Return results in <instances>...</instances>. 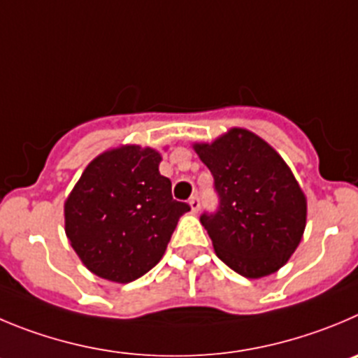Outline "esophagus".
<instances>
[{"instance_id":"1","label":"esophagus","mask_w":358,"mask_h":358,"mask_svg":"<svg viewBox=\"0 0 358 358\" xmlns=\"http://www.w3.org/2000/svg\"><path fill=\"white\" fill-rule=\"evenodd\" d=\"M189 206H190V212H192V213L199 212V206H201V201H199L198 196H192V198L189 199Z\"/></svg>"}]
</instances>
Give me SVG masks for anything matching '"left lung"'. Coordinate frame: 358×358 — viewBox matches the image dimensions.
<instances>
[{"instance_id":"obj_1","label":"left lung","mask_w":358,"mask_h":358,"mask_svg":"<svg viewBox=\"0 0 358 358\" xmlns=\"http://www.w3.org/2000/svg\"><path fill=\"white\" fill-rule=\"evenodd\" d=\"M213 176L219 208L201 224L215 255L249 279L270 275L289 259L306 229L307 201L288 164L259 136L231 129L196 143Z\"/></svg>"}]
</instances>
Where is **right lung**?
Here are the masks:
<instances>
[{
	"mask_svg": "<svg viewBox=\"0 0 358 358\" xmlns=\"http://www.w3.org/2000/svg\"><path fill=\"white\" fill-rule=\"evenodd\" d=\"M160 153L125 145L92 160L65 201V233L86 268L113 282H130L166 252L190 206L175 201L159 173Z\"/></svg>",
	"mask_w": 358,
	"mask_h": 358,
	"instance_id": "obj_1",
	"label": "right lung"
}]
</instances>
